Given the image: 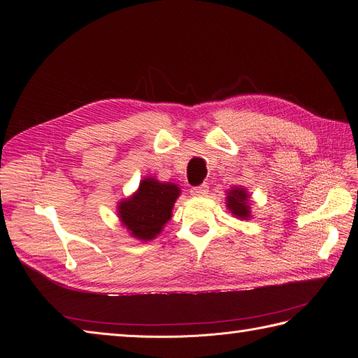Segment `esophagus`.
<instances>
[{
	"mask_svg": "<svg viewBox=\"0 0 358 358\" xmlns=\"http://www.w3.org/2000/svg\"><path fill=\"white\" fill-rule=\"evenodd\" d=\"M191 194H192V196H196V197H204V196H208V194H209V187L206 185V183H201V185H199V187H194L191 189Z\"/></svg>",
	"mask_w": 358,
	"mask_h": 358,
	"instance_id": "1",
	"label": "esophagus"
}]
</instances>
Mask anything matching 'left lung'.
<instances>
[{"label": "left lung", "mask_w": 358, "mask_h": 358, "mask_svg": "<svg viewBox=\"0 0 358 358\" xmlns=\"http://www.w3.org/2000/svg\"><path fill=\"white\" fill-rule=\"evenodd\" d=\"M248 194L243 188H234L229 191V197H227V208L234 213L239 220H248L249 218V206H248Z\"/></svg>", "instance_id": "left-lung-1"}]
</instances>
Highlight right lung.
I'll list each match as a JSON object with an SVG mask.
<instances>
[{
	"instance_id": "add662e5",
	"label": "right lung",
	"mask_w": 358,
	"mask_h": 358,
	"mask_svg": "<svg viewBox=\"0 0 358 358\" xmlns=\"http://www.w3.org/2000/svg\"><path fill=\"white\" fill-rule=\"evenodd\" d=\"M179 194L180 189L175 183L146 178L131 199L119 204V218L136 239L152 241L171 218L173 204Z\"/></svg>"
}]
</instances>
